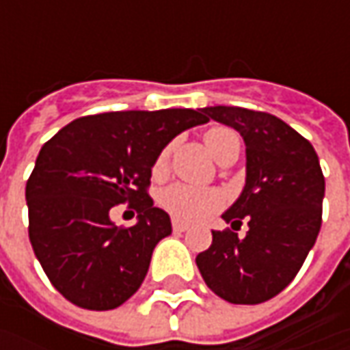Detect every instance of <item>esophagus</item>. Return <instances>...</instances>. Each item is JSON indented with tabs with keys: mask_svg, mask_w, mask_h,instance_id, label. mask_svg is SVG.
Instances as JSON below:
<instances>
[{
	"mask_svg": "<svg viewBox=\"0 0 350 350\" xmlns=\"http://www.w3.org/2000/svg\"><path fill=\"white\" fill-rule=\"evenodd\" d=\"M189 230V224L181 222V220H173V232L175 234H183V232H187Z\"/></svg>",
	"mask_w": 350,
	"mask_h": 350,
	"instance_id": "obj_1",
	"label": "esophagus"
}]
</instances>
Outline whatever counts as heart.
Wrapping results in <instances>:
<instances>
[{
    "mask_svg": "<svg viewBox=\"0 0 350 350\" xmlns=\"http://www.w3.org/2000/svg\"><path fill=\"white\" fill-rule=\"evenodd\" d=\"M204 146L210 155L220 163L228 154H232V152L239 154V136L232 128H210L204 134ZM169 154H171V148H165L155 159V177H161L167 173ZM159 204L177 220L198 222V220L208 218L210 214H214L222 206V195L214 189H196V187H189L183 183H175L159 193Z\"/></svg>",
    "mask_w": 350,
    "mask_h": 350,
    "instance_id": "heart-1",
    "label": "heart"
}]
</instances>
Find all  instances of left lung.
Segmentation results:
<instances>
[{
  "label": "left lung",
  "instance_id": "8db88e82",
  "mask_svg": "<svg viewBox=\"0 0 350 350\" xmlns=\"http://www.w3.org/2000/svg\"><path fill=\"white\" fill-rule=\"evenodd\" d=\"M202 113L234 128L245 142V187L222 218L231 230L212 232L196 255L206 286L232 304H261L298 275L321 228L325 179L316 150L284 120L241 107H204Z\"/></svg>",
  "mask_w": 350,
  "mask_h": 350
}]
</instances>
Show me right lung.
<instances>
[{
	"label": "right lung",
	"mask_w": 350,
	"mask_h": 350,
	"mask_svg": "<svg viewBox=\"0 0 350 350\" xmlns=\"http://www.w3.org/2000/svg\"><path fill=\"white\" fill-rule=\"evenodd\" d=\"M204 122L202 109L103 113L75 118L42 146L25 191L29 239L64 298L103 312L140 288L171 234L169 214L146 193L152 167L177 134ZM122 202L139 210L132 228L110 220Z\"/></svg>",
	"instance_id": "right-lung-1"
}]
</instances>
